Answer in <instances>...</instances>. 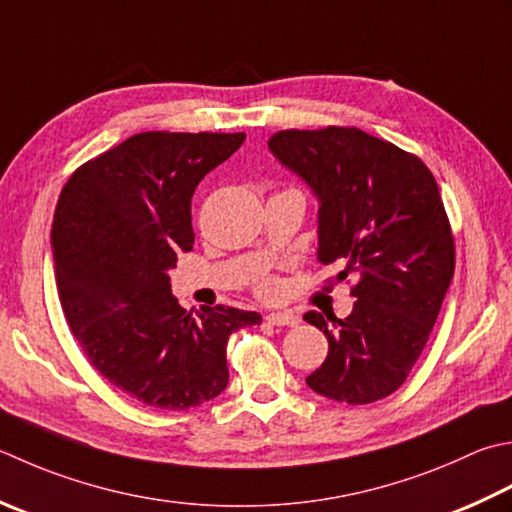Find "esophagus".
<instances>
[{
  "instance_id": "34e87169",
  "label": "esophagus",
  "mask_w": 512,
  "mask_h": 512,
  "mask_svg": "<svg viewBox=\"0 0 512 512\" xmlns=\"http://www.w3.org/2000/svg\"><path fill=\"white\" fill-rule=\"evenodd\" d=\"M266 322L273 326H297L299 319L293 313H268Z\"/></svg>"
}]
</instances>
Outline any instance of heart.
I'll return each mask as SVG.
<instances>
[{"mask_svg":"<svg viewBox=\"0 0 512 512\" xmlns=\"http://www.w3.org/2000/svg\"><path fill=\"white\" fill-rule=\"evenodd\" d=\"M257 290L262 295H266V297H273V295H277V290H279V282L277 279L273 277V275H259L257 277Z\"/></svg>","mask_w":512,"mask_h":512,"instance_id":"1","label":"heart"}]
</instances>
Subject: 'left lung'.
Returning <instances> with one entry per match:
<instances>
[{
  "label": "left lung",
  "instance_id": "left-lung-1",
  "mask_svg": "<svg viewBox=\"0 0 512 512\" xmlns=\"http://www.w3.org/2000/svg\"><path fill=\"white\" fill-rule=\"evenodd\" d=\"M268 148L313 188L317 259L342 268L337 282L353 277L357 299L346 319L304 315L328 339L306 384L335 402L373 404L406 382L455 273L435 177L417 155L355 126L279 130Z\"/></svg>",
  "mask_w": 512,
  "mask_h": 512
}]
</instances>
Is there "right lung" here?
Listing matches in <instances>:
<instances>
[{"instance_id":"add662e5","label":"right lung","mask_w":512,"mask_h":512,"mask_svg":"<svg viewBox=\"0 0 512 512\" xmlns=\"http://www.w3.org/2000/svg\"><path fill=\"white\" fill-rule=\"evenodd\" d=\"M244 133L150 130L88 159L62 188L50 230L66 322L99 375L144 406L188 410L228 384L226 344L262 315L186 310L168 270L193 250L190 199Z\"/></svg>"}]
</instances>
